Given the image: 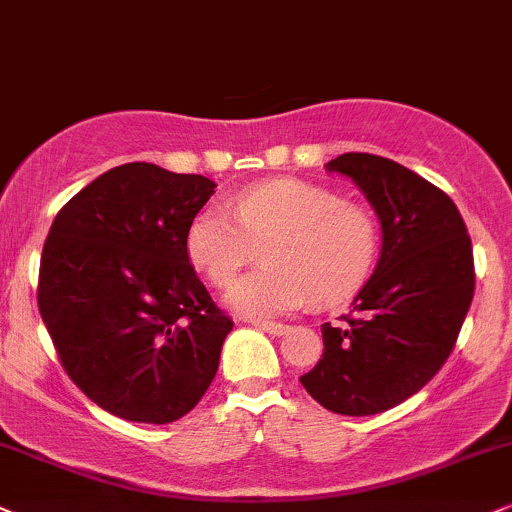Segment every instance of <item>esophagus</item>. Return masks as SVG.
I'll use <instances>...</instances> for the list:
<instances>
[{"mask_svg":"<svg viewBox=\"0 0 512 512\" xmlns=\"http://www.w3.org/2000/svg\"><path fill=\"white\" fill-rule=\"evenodd\" d=\"M255 328H260V331L269 333V335H286L288 333V326L286 323H274V321H257Z\"/></svg>","mask_w":512,"mask_h":512,"instance_id":"1","label":"esophagus"}]
</instances>
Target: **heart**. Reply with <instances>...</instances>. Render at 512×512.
Returning a JSON list of instances; mask_svg holds the SVG:
<instances>
[{
    "instance_id": "obj_1",
    "label": "heart",
    "mask_w": 512,
    "mask_h": 512,
    "mask_svg": "<svg viewBox=\"0 0 512 512\" xmlns=\"http://www.w3.org/2000/svg\"><path fill=\"white\" fill-rule=\"evenodd\" d=\"M264 245L262 269L226 295L248 319L295 312L309 297L333 302L364 281L378 255V224L361 205L302 179L255 184L234 198V212L208 205L186 234L191 262L226 288Z\"/></svg>"
}]
</instances>
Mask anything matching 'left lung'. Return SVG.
<instances>
[{"label": "left lung", "mask_w": 512, "mask_h": 512, "mask_svg": "<svg viewBox=\"0 0 512 512\" xmlns=\"http://www.w3.org/2000/svg\"><path fill=\"white\" fill-rule=\"evenodd\" d=\"M328 172L352 179L380 222V257L345 323H323V357L300 383L323 409L373 416L401 404L449 359L475 293L472 245L454 200L371 153Z\"/></svg>", "instance_id": "1"}]
</instances>
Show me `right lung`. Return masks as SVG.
Here are the masks:
<instances>
[{
    "label": "right lung",
    "mask_w": 512,
    "mask_h": 512,
    "mask_svg": "<svg viewBox=\"0 0 512 512\" xmlns=\"http://www.w3.org/2000/svg\"><path fill=\"white\" fill-rule=\"evenodd\" d=\"M217 184L153 163L103 172L68 200L42 250L37 304L70 380L132 423L165 425L208 392L234 321L189 262Z\"/></svg>",
    "instance_id": "obj_1"
}]
</instances>
